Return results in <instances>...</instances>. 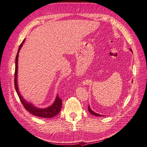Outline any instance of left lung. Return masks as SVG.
<instances>
[{"label": "left lung", "instance_id": "8db88e82", "mask_svg": "<svg viewBox=\"0 0 147 147\" xmlns=\"http://www.w3.org/2000/svg\"><path fill=\"white\" fill-rule=\"evenodd\" d=\"M132 53V51L130 49H129ZM88 111H89V112L90 113H91L92 115H95V116H98V117H102V116H104V115H100V114H98V113H96V112H94V111H93L92 109H91V108H90V106L88 105Z\"/></svg>", "mask_w": 147, "mask_h": 147}]
</instances>
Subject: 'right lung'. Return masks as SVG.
<instances>
[{
	"label": "right lung",
	"instance_id": "add662e5",
	"mask_svg": "<svg viewBox=\"0 0 147 147\" xmlns=\"http://www.w3.org/2000/svg\"><path fill=\"white\" fill-rule=\"evenodd\" d=\"M25 41V39L23 40L22 43L20 46V48L18 49V53L16 57V61H15V87L16 91L17 92L18 95L20 98L21 102H22V105L26 109L29 111L32 114L34 115L36 117H40L42 118H52L57 115L60 112L61 105H62V101L61 99L58 96V95L56 96L54 102L50 106L46 107V108H38L35 106L32 103L29 102H27L26 99L22 97L21 94L20 92L19 91V88L18 86V57H19V53H20V49H21L23 43Z\"/></svg>",
	"mask_w": 147,
	"mask_h": 147
}]
</instances>
